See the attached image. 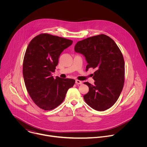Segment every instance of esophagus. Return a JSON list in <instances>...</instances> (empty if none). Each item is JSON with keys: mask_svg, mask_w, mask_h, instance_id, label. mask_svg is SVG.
<instances>
[{"mask_svg": "<svg viewBox=\"0 0 147 147\" xmlns=\"http://www.w3.org/2000/svg\"><path fill=\"white\" fill-rule=\"evenodd\" d=\"M76 84L77 85L78 84H82V81H80V80H76Z\"/></svg>", "mask_w": 147, "mask_h": 147, "instance_id": "esophagus-1", "label": "esophagus"}]
</instances>
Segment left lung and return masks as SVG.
Masks as SVG:
<instances>
[{
	"label": "left lung",
	"instance_id": "8db88e82",
	"mask_svg": "<svg viewBox=\"0 0 147 147\" xmlns=\"http://www.w3.org/2000/svg\"><path fill=\"white\" fill-rule=\"evenodd\" d=\"M76 52L85 57L90 68L96 70L92 78L94 84L85 82L89 87L84 95L92 109L104 111L112 107L118 99L124 82V61L123 55L109 36L100 34L80 40L74 47Z\"/></svg>",
	"mask_w": 147,
	"mask_h": 147
}]
</instances>
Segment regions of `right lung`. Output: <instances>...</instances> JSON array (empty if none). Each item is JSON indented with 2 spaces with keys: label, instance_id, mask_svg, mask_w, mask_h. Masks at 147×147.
<instances>
[{
  "label": "right lung",
  "instance_id": "1",
  "mask_svg": "<svg viewBox=\"0 0 147 147\" xmlns=\"http://www.w3.org/2000/svg\"><path fill=\"white\" fill-rule=\"evenodd\" d=\"M72 44L70 39L41 34L31 40L26 49L23 66L25 85L34 102L45 111L57 107L74 84L73 79H55L52 74L60 54Z\"/></svg>",
  "mask_w": 147,
  "mask_h": 147
}]
</instances>
